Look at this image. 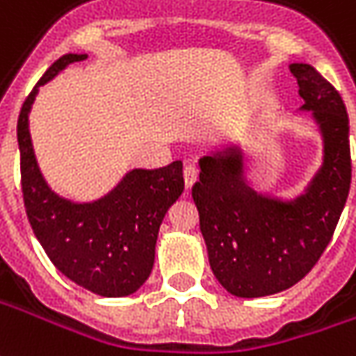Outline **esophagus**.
Wrapping results in <instances>:
<instances>
[{
    "label": "esophagus",
    "instance_id": "obj_1",
    "mask_svg": "<svg viewBox=\"0 0 356 356\" xmlns=\"http://www.w3.org/2000/svg\"><path fill=\"white\" fill-rule=\"evenodd\" d=\"M183 179H185L186 188H191V186L195 185L196 179H198V171H196V168H193V165H186L185 170H183Z\"/></svg>",
    "mask_w": 356,
    "mask_h": 356
}]
</instances>
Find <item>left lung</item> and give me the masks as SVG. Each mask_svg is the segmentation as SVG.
<instances>
[{"label":"left lung","mask_w":356,"mask_h":356,"mask_svg":"<svg viewBox=\"0 0 356 356\" xmlns=\"http://www.w3.org/2000/svg\"><path fill=\"white\" fill-rule=\"evenodd\" d=\"M289 69L300 109L312 111L324 138V163L307 193L291 202L258 195L233 148L204 156L193 186L210 268L235 297H266L299 283L330 245L351 188L349 115L339 92L312 65Z\"/></svg>","instance_id":"obj_1"}]
</instances>
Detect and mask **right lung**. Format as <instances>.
Returning a JSON list of instances; mask_svg holds the SVG:
<instances>
[{
    "mask_svg": "<svg viewBox=\"0 0 356 356\" xmlns=\"http://www.w3.org/2000/svg\"><path fill=\"white\" fill-rule=\"evenodd\" d=\"M86 56L59 57L26 96L19 113L21 185L32 231L59 272L100 297H127L152 272L161 220L183 188V163L133 170L108 196L76 204L57 196L38 170L29 133V111L38 86Z\"/></svg>",
    "mask_w": 356,
    "mask_h": 356,
    "instance_id": "right-lung-1",
    "label": "right lung"
}]
</instances>
